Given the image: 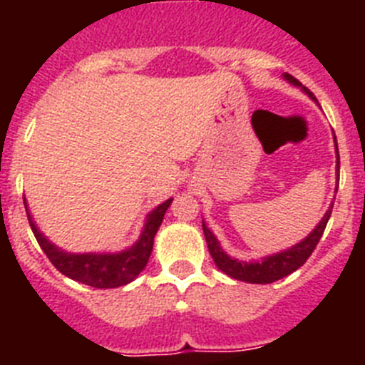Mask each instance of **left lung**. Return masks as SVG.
Instances as JSON below:
<instances>
[{
  "label": "left lung",
  "instance_id": "1",
  "mask_svg": "<svg viewBox=\"0 0 365 365\" xmlns=\"http://www.w3.org/2000/svg\"><path fill=\"white\" fill-rule=\"evenodd\" d=\"M283 78L287 80L289 83L296 87H302V91L305 95H309V98H312L316 102L314 95L309 91L307 87H303L294 76L291 74L283 73ZM334 148H336V172L340 170V157H338V144H336V137H334ZM338 190V188H336ZM333 205L334 201L329 205L327 212L322 217V221L312 228L311 234L302 240L299 243L292 245L291 248H285L282 252L270 254V256L259 257V259H252V261H241L237 257L228 256L225 250L219 245V240L215 237L214 232L210 228L206 227V222L202 221V232H205L206 237V245H208V250H210V256L214 257V263L221 272H225L227 276L234 279H240V282L245 283H257V285H267V283L278 282V279L285 278L289 274H292L294 270H298L299 267L309 259V256L312 254V250L316 248L318 241H320L322 234H324L325 227H327V221L331 217V212H333Z\"/></svg>",
  "mask_w": 365,
  "mask_h": 365
}]
</instances>
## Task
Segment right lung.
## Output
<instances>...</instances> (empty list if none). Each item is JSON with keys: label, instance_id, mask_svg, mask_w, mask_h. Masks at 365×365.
<instances>
[{"label": "right lung", "instance_id": "1", "mask_svg": "<svg viewBox=\"0 0 365 365\" xmlns=\"http://www.w3.org/2000/svg\"><path fill=\"white\" fill-rule=\"evenodd\" d=\"M173 199H166L159 206L146 215L143 232L138 235L131 247L124 248L120 252H67L63 248L56 247L53 241L47 240V235L36 227V221L31 215L27 201L24 199L25 210H27L29 225L32 228V234L36 237L38 245L49 257L51 263L56 267L67 278L74 282L86 283L95 289H117V287L128 285L133 282L138 274L143 272L148 265V259L153 250L155 234L159 230L164 214L170 208Z\"/></svg>", "mask_w": 365, "mask_h": 365}]
</instances>
